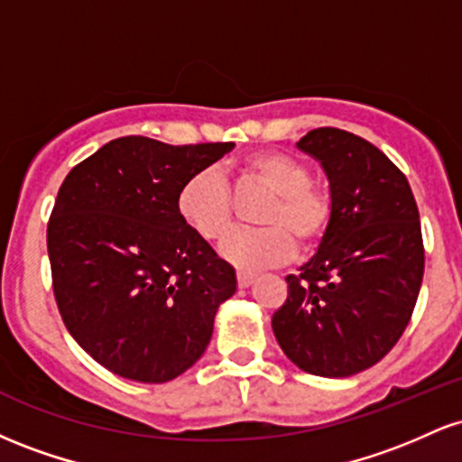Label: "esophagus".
Instances as JSON below:
<instances>
[{"label":"esophagus","mask_w":462,"mask_h":462,"mask_svg":"<svg viewBox=\"0 0 462 462\" xmlns=\"http://www.w3.org/2000/svg\"><path fill=\"white\" fill-rule=\"evenodd\" d=\"M254 278H256V275L247 273V272H238L236 273V282H238V286H241V289H247V286L254 282Z\"/></svg>","instance_id":"1"}]
</instances>
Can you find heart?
Listing matches in <instances>:
<instances>
[{
  "label": "heart",
  "instance_id": "1",
  "mask_svg": "<svg viewBox=\"0 0 462 462\" xmlns=\"http://www.w3.org/2000/svg\"><path fill=\"white\" fill-rule=\"evenodd\" d=\"M243 178L269 190L272 199L258 215L261 230L235 232L221 245V256L243 272L273 267L295 252V243L310 252L330 230L334 204L330 193L312 182L310 164L293 153L261 150L238 164ZM178 213L204 241H221L232 227V193L215 169H201L184 180L176 198Z\"/></svg>",
  "mask_w": 462,
  "mask_h": 462
}]
</instances>
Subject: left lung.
<instances>
[{
  "mask_svg": "<svg viewBox=\"0 0 462 462\" xmlns=\"http://www.w3.org/2000/svg\"><path fill=\"white\" fill-rule=\"evenodd\" d=\"M298 147L330 180L334 217L315 256L286 275L272 328L301 371L347 378L383 360L411 321L423 280L421 221L406 176L369 141L317 128Z\"/></svg>",
  "mask_w": 462,
  "mask_h": 462,
  "instance_id": "obj_1",
  "label": "left lung"
}]
</instances>
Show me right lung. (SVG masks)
Returning a JSON list of instances; mask_svg holds the SVG:
<instances>
[{
    "mask_svg": "<svg viewBox=\"0 0 462 462\" xmlns=\"http://www.w3.org/2000/svg\"><path fill=\"white\" fill-rule=\"evenodd\" d=\"M235 143H106L67 173L47 224L54 298L69 334L121 378L169 383L198 363L236 291L230 263L184 224V180Z\"/></svg>",
    "mask_w": 462,
    "mask_h": 462,
    "instance_id": "1",
    "label": "right lung"
}]
</instances>
